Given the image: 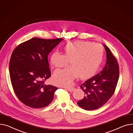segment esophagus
Returning <instances> with one entry per match:
<instances>
[{
	"mask_svg": "<svg viewBox=\"0 0 133 133\" xmlns=\"http://www.w3.org/2000/svg\"><path fill=\"white\" fill-rule=\"evenodd\" d=\"M75 90V88L74 87L71 88H68V90L69 92H73Z\"/></svg>",
	"mask_w": 133,
	"mask_h": 133,
	"instance_id": "esophagus-1",
	"label": "esophagus"
}]
</instances>
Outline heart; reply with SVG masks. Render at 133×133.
Wrapping results in <instances>:
<instances>
[{"mask_svg":"<svg viewBox=\"0 0 133 133\" xmlns=\"http://www.w3.org/2000/svg\"><path fill=\"white\" fill-rule=\"evenodd\" d=\"M65 54L54 52L50 62L55 68H62L71 61V66L63 70H57L52 75L54 83L63 87H71L79 76L86 79L94 75L104 59V49L99 44L89 41H76L68 43Z\"/></svg>","mask_w":133,"mask_h":133,"instance_id":"b5f03b06","label":"heart"}]
</instances>
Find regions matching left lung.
I'll return each instance as SVG.
<instances>
[{
	"instance_id": "obj_1",
	"label": "left lung",
	"mask_w": 133,
	"mask_h": 133,
	"mask_svg": "<svg viewBox=\"0 0 133 133\" xmlns=\"http://www.w3.org/2000/svg\"><path fill=\"white\" fill-rule=\"evenodd\" d=\"M104 46L107 59L104 68L80 87L85 96L77 104L86 110H94L103 106L114 94L118 82V62L108 46L105 44Z\"/></svg>"
}]
</instances>
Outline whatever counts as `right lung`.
I'll use <instances>...</instances> for the list:
<instances>
[{
    "instance_id": "right-lung-1",
    "label": "right lung",
    "mask_w": 133,
    "mask_h": 133,
    "mask_svg": "<svg viewBox=\"0 0 133 133\" xmlns=\"http://www.w3.org/2000/svg\"><path fill=\"white\" fill-rule=\"evenodd\" d=\"M62 40L34 37L12 52L9 63L11 82L15 95L25 105L41 108L53 100L57 88L44 84L51 76L48 56Z\"/></svg>"
}]
</instances>
